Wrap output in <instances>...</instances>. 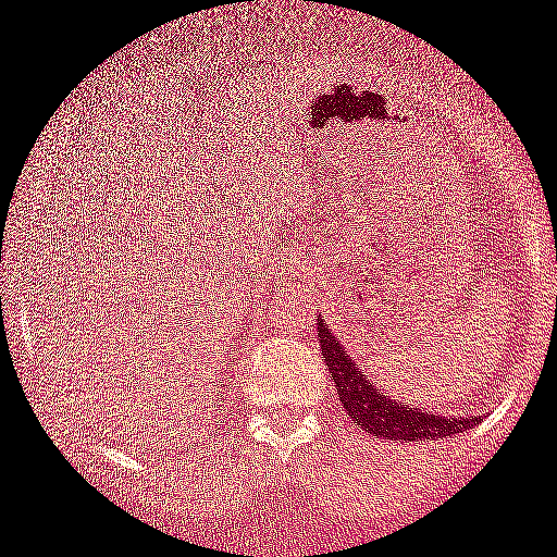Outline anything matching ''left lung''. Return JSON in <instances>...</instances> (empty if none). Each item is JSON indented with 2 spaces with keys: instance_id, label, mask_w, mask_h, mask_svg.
<instances>
[{
  "instance_id": "obj_1",
  "label": "left lung",
  "mask_w": 557,
  "mask_h": 557,
  "mask_svg": "<svg viewBox=\"0 0 557 557\" xmlns=\"http://www.w3.org/2000/svg\"><path fill=\"white\" fill-rule=\"evenodd\" d=\"M317 336H320L322 358H325V367L331 372L333 385H336L338 401L347 410V416L372 437L399 443H429L468 432L481 421V416H434V412H423L421 407H410L399 399H391L369 380L361 363L355 361L352 355H347V347L333 336L322 317H317Z\"/></svg>"
}]
</instances>
